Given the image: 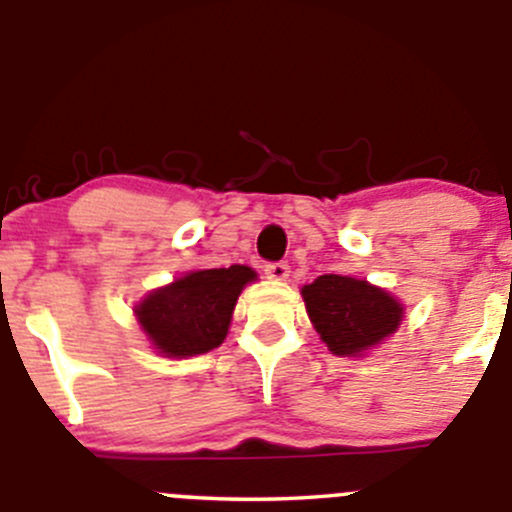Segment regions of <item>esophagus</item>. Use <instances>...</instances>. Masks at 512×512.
Segmentation results:
<instances>
[{
    "instance_id": "34e87169",
    "label": "esophagus",
    "mask_w": 512,
    "mask_h": 512,
    "mask_svg": "<svg viewBox=\"0 0 512 512\" xmlns=\"http://www.w3.org/2000/svg\"><path fill=\"white\" fill-rule=\"evenodd\" d=\"M265 275L270 277V280L282 282L290 277V265H287V262H270V265H265Z\"/></svg>"
}]
</instances>
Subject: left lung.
<instances>
[{
    "label": "left lung",
    "instance_id": "8db88e82",
    "mask_svg": "<svg viewBox=\"0 0 512 512\" xmlns=\"http://www.w3.org/2000/svg\"><path fill=\"white\" fill-rule=\"evenodd\" d=\"M307 315L332 355L357 357L398 330L403 305L390 292L345 275H320L302 287Z\"/></svg>",
    "mask_w": 512,
    "mask_h": 512
}]
</instances>
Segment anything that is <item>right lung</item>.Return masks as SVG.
I'll return each mask as SVG.
<instances>
[{"instance_id": "right-lung-1", "label": "right lung", "mask_w": 512, "mask_h": 512, "mask_svg": "<svg viewBox=\"0 0 512 512\" xmlns=\"http://www.w3.org/2000/svg\"><path fill=\"white\" fill-rule=\"evenodd\" d=\"M255 277V270L245 265L187 272L172 285L150 292L135 307L137 322L162 355H205L222 345L237 297Z\"/></svg>"}]
</instances>
